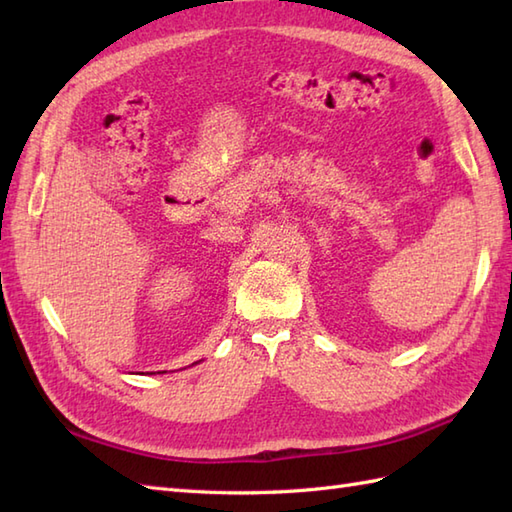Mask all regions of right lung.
Here are the masks:
<instances>
[{"mask_svg": "<svg viewBox=\"0 0 512 512\" xmlns=\"http://www.w3.org/2000/svg\"><path fill=\"white\" fill-rule=\"evenodd\" d=\"M158 374H167V372H158Z\"/></svg>", "mask_w": 512, "mask_h": 512, "instance_id": "add662e5", "label": "right lung"}]
</instances>
